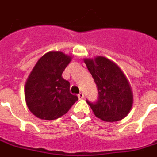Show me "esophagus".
I'll return each mask as SVG.
<instances>
[{
    "label": "esophagus",
    "mask_w": 157,
    "mask_h": 157,
    "mask_svg": "<svg viewBox=\"0 0 157 157\" xmlns=\"http://www.w3.org/2000/svg\"><path fill=\"white\" fill-rule=\"evenodd\" d=\"M77 97H78L79 99H83L84 98V94H83V93H80V94L77 95Z\"/></svg>",
    "instance_id": "obj_1"
}]
</instances>
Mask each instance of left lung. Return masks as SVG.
<instances>
[{
	"mask_svg": "<svg viewBox=\"0 0 157 157\" xmlns=\"http://www.w3.org/2000/svg\"><path fill=\"white\" fill-rule=\"evenodd\" d=\"M98 90L96 102L86 101L96 117L105 122H117L129 114L133 93L129 81L113 61L103 56L85 59Z\"/></svg>",
	"mask_w": 157,
	"mask_h": 157,
	"instance_id": "8db88e82",
	"label": "left lung"
}]
</instances>
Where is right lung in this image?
<instances>
[{
    "mask_svg": "<svg viewBox=\"0 0 157 157\" xmlns=\"http://www.w3.org/2000/svg\"><path fill=\"white\" fill-rule=\"evenodd\" d=\"M72 57L62 52H49L39 59L25 85L28 109L37 118L53 120L65 114L78 100L70 93V83L62 73Z\"/></svg>",
    "mask_w": 157,
    "mask_h": 157,
    "instance_id": "add662e5",
    "label": "right lung"
}]
</instances>
